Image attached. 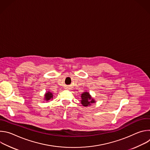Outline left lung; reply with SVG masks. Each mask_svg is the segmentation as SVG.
Returning a JSON list of instances; mask_svg holds the SVG:
<instances>
[{
    "mask_svg": "<svg viewBox=\"0 0 150 150\" xmlns=\"http://www.w3.org/2000/svg\"><path fill=\"white\" fill-rule=\"evenodd\" d=\"M81 103L84 107H88L92 103L96 102V101L91 97L89 93L84 92L81 94Z\"/></svg>",
    "mask_w": 150,
    "mask_h": 150,
    "instance_id": "8db88e82",
    "label": "left lung"
}]
</instances>
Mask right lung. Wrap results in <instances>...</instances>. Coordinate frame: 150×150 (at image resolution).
Wrapping results in <instances>:
<instances>
[{
  "label": "right lung",
  "mask_w": 150,
  "mask_h": 150,
  "mask_svg": "<svg viewBox=\"0 0 150 150\" xmlns=\"http://www.w3.org/2000/svg\"><path fill=\"white\" fill-rule=\"evenodd\" d=\"M53 97V94L52 93H50V92H47L45 95V100L48 101L49 100L52 99Z\"/></svg>",
  "instance_id": "right-lung-1"
}]
</instances>
